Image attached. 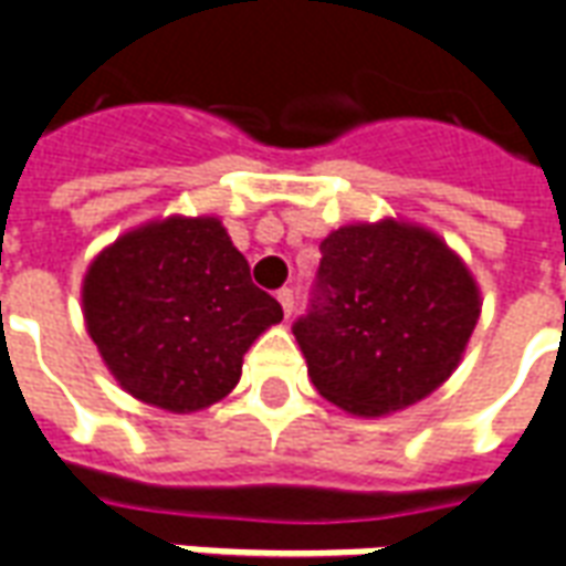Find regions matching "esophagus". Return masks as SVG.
<instances>
[{
  "label": "esophagus",
  "mask_w": 566,
  "mask_h": 566,
  "mask_svg": "<svg viewBox=\"0 0 566 566\" xmlns=\"http://www.w3.org/2000/svg\"><path fill=\"white\" fill-rule=\"evenodd\" d=\"M276 302H280V307H283V314L292 316V311H295V292L280 290V292H276Z\"/></svg>",
  "instance_id": "1"
}]
</instances>
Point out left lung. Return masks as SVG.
<instances>
[{
    "label": "left lung",
    "mask_w": 566,
    "mask_h": 566,
    "mask_svg": "<svg viewBox=\"0 0 566 566\" xmlns=\"http://www.w3.org/2000/svg\"><path fill=\"white\" fill-rule=\"evenodd\" d=\"M319 252L311 311L292 326L319 396L384 418L442 387L482 314L463 259L396 219L338 228Z\"/></svg>",
    "instance_id": "obj_1"
}]
</instances>
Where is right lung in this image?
<instances>
[{"label":"right lung","mask_w":566,"mask_h":566,"mask_svg":"<svg viewBox=\"0 0 566 566\" xmlns=\"http://www.w3.org/2000/svg\"><path fill=\"white\" fill-rule=\"evenodd\" d=\"M82 307L115 380L174 415L234 390L252 340L283 319L216 216H170L122 234L87 268Z\"/></svg>","instance_id":"1"}]
</instances>
